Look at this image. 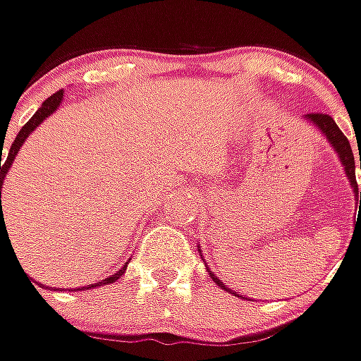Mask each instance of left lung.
Here are the masks:
<instances>
[{
  "instance_id": "1",
  "label": "left lung",
  "mask_w": 361,
  "mask_h": 361,
  "mask_svg": "<svg viewBox=\"0 0 361 361\" xmlns=\"http://www.w3.org/2000/svg\"><path fill=\"white\" fill-rule=\"evenodd\" d=\"M305 120H308L314 128H319V133H323V137L327 138L329 145L333 147V151L337 153V157L341 161V165H343V171H345V176H348V180H350V185L353 188V192H355V200H360V208H361V192H357V181H355V161H353V153H351V145L348 137L339 130V126L335 124V120L329 116V114H319V112H314V114H307ZM360 169H361V151H360ZM208 276L212 278V282L216 284V286H221L223 290H228L226 284H224L223 280H219V276H214V271H210L208 269ZM231 294H235L233 290H228ZM235 296H239V294H235ZM245 298V296H241Z\"/></svg>"
}]
</instances>
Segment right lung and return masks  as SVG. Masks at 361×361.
<instances>
[{"instance_id":"obj_1","label":"right lung","mask_w":361,"mask_h":361,"mask_svg":"<svg viewBox=\"0 0 361 361\" xmlns=\"http://www.w3.org/2000/svg\"><path fill=\"white\" fill-rule=\"evenodd\" d=\"M63 104V90H59L56 94H53V96L49 97V99H44L42 102V106L36 110V114H34L22 128H20V133H18V137H16V140L11 142V147H10V151H8V157H6V161H4V165H1V161H0V208H1V188H4V180H6V176H8V171H10V167H11V163H13V159H16V155H18V151H20V147L26 142V138L30 137L32 135L34 130L40 126V122H44L47 118L51 116L53 114L54 110L59 108ZM4 151V149H1ZM1 151H0V155H1ZM4 216H1V223L0 226L4 228ZM126 271V265L124 267H120L118 269L116 274H112V276H108L106 280H102V282H96V284H90V286H83V288H77V290H92V288H97V286H106V284H112V282H116L118 278L122 276Z\"/></svg>"}]
</instances>
